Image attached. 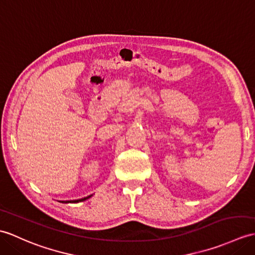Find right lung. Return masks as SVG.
Here are the masks:
<instances>
[{
	"mask_svg": "<svg viewBox=\"0 0 255 255\" xmlns=\"http://www.w3.org/2000/svg\"><path fill=\"white\" fill-rule=\"evenodd\" d=\"M89 198H91V195H89V197H86V198H82V199H79V200H73V201H62V203H76V202H82V201H85Z\"/></svg>",
	"mask_w": 255,
	"mask_h": 255,
	"instance_id": "1",
	"label": "right lung"
}]
</instances>
